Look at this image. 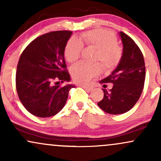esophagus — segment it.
<instances>
[{"mask_svg":"<svg viewBox=\"0 0 161 161\" xmlns=\"http://www.w3.org/2000/svg\"><path fill=\"white\" fill-rule=\"evenodd\" d=\"M80 86H82L83 88L86 90H91L92 88V87L90 85H80Z\"/></svg>","mask_w":161,"mask_h":161,"instance_id":"1","label":"esophagus"}]
</instances>
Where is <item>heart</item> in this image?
Here are the masks:
<instances>
[{
  "label": "heart",
  "instance_id": "1",
  "mask_svg": "<svg viewBox=\"0 0 161 161\" xmlns=\"http://www.w3.org/2000/svg\"><path fill=\"white\" fill-rule=\"evenodd\" d=\"M83 45L96 49L94 61H100L105 71L114 69L120 62L123 50L117 45V38L114 33L104 29H93L83 32L80 38H72L64 49V56L69 63H75L82 53ZM99 64L79 63L71 69L73 80L77 83L88 82L101 73Z\"/></svg>",
  "mask_w": 161,
  "mask_h": 161
}]
</instances>
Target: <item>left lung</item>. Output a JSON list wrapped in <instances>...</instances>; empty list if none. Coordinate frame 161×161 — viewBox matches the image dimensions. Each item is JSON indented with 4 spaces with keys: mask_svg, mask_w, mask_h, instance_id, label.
Instances as JSON below:
<instances>
[{
    "mask_svg": "<svg viewBox=\"0 0 161 161\" xmlns=\"http://www.w3.org/2000/svg\"><path fill=\"white\" fill-rule=\"evenodd\" d=\"M123 45L122 59L116 69L100 83H112L111 89L103 88L99 108L110 114H121L134 107L142 95L145 79V65L141 50L124 32H119Z\"/></svg>",
    "mask_w": 161,
    "mask_h": 161,
    "instance_id": "obj_1",
    "label": "left lung"
}]
</instances>
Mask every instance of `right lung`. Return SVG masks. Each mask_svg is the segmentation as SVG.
Returning <instances> with one entry per match:
<instances>
[{"instance_id":"obj_1","label":"right lung","mask_w":161,"mask_h":161,"mask_svg":"<svg viewBox=\"0 0 161 161\" xmlns=\"http://www.w3.org/2000/svg\"><path fill=\"white\" fill-rule=\"evenodd\" d=\"M72 32L54 31L34 39L19 57L16 73L18 96L26 110L38 117H50L62 110L74 86H53L69 82L64 49ZM59 83V82H56Z\"/></svg>"}]
</instances>
